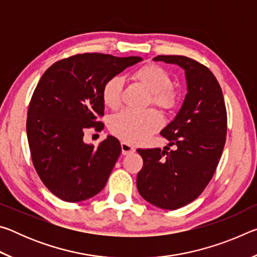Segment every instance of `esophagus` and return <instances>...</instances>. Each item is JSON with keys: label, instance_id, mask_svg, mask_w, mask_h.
I'll use <instances>...</instances> for the list:
<instances>
[{"label": "esophagus", "instance_id": "esophagus-1", "mask_svg": "<svg viewBox=\"0 0 257 257\" xmlns=\"http://www.w3.org/2000/svg\"><path fill=\"white\" fill-rule=\"evenodd\" d=\"M121 151H122V154L123 155H128V154L134 153L135 147L133 145L128 144V143L122 142V143H121Z\"/></svg>", "mask_w": 257, "mask_h": 257}]
</instances>
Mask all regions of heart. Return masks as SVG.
<instances>
[{
	"label": "heart",
	"mask_w": 257,
	"mask_h": 257,
	"mask_svg": "<svg viewBox=\"0 0 257 257\" xmlns=\"http://www.w3.org/2000/svg\"><path fill=\"white\" fill-rule=\"evenodd\" d=\"M133 78L151 93V102L164 112H171L179 104V94L171 86V76L163 67L155 63L145 64L133 73ZM123 80L120 76H113L104 82L102 99L107 107L115 110L121 104ZM162 118L154 110L135 112L124 110L110 119L111 133L124 143L138 144L146 141L152 134L161 128Z\"/></svg>",
	"instance_id": "obj_1"
}]
</instances>
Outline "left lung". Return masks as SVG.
<instances>
[{"instance_id":"8db88e82","label":"left lung","mask_w":257,"mask_h":257,"mask_svg":"<svg viewBox=\"0 0 257 257\" xmlns=\"http://www.w3.org/2000/svg\"><path fill=\"white\" fill-rule=\"evenodd\" d=\"M154 60L184 69L188 93L175 120L161 132L176 149L137 150L144 161L137 189L153 205L177 210L195 201L214 175L227 137V108L220 84L204 64L182 55Z\"/></svg>"}]
</instances>
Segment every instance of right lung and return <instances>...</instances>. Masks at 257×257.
<instances>
[{
	"label": "right lung",
	"mask_w": 257,
	"mask_h": 257,
	"mask_svg": "<svg viewBox=\"0 0 257 257\" xmlns=\"http://www.w3.org/2000/svg\"><path fill=\"white\" fill-rule=\"evenodd\" d=\"M139 61V56L76 54L56 61L38 81L26 125L30 155L43 184L62 201H85L105 187L121 145L113 136L97 147L85 144L84 133L104 128L98 121L104 115V82Z\"/></svg>",
	"instance_id": "add662e5"
}]
</instances>
